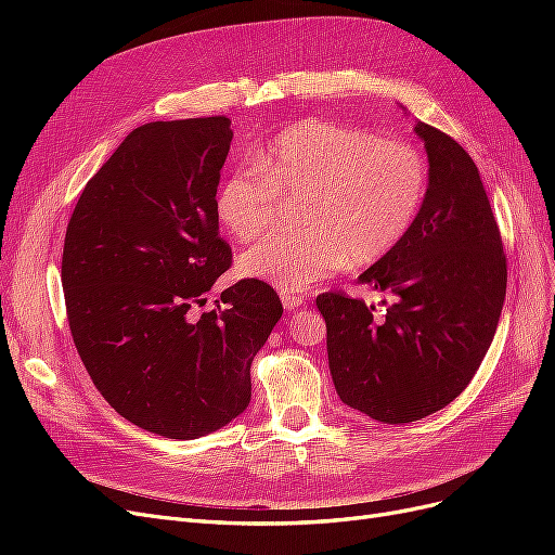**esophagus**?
Masks as SVG:
<instances>
[{"instance_id":"obj_1","label":"esophagus","mask_w":555,"mask_h":555,"mask_svg":"<svg viewBox=\"0 0 555 555\" xmlns=\"http://www.w3.org/2000/svg\"><path fill=\"white\" fill-rule=\"evenodd\" d=\"M280 300H282L284 310H296V308H300V306L306 304L304 296H298V294H289V292H282V294H280Z\"/></svg>"}]
</instances>
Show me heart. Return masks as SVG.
<instances>
[{"label":"heart","mask_w":555,"mask_h":555,"mask_svg":"<svg viewBox=\"0 0 555 555\" xmlns=\"http://www.w3.org/2000/svg\"><path fill=\"white\" fill-rule=\"evenodd\" d=\"M257 166L222 180L215 212L233 238L251 241L275 222L278 196H300V229L273 233L238 259L241 275L289 294L347 261L371 266L393 251L422 212L430 180L414 145L317 117L280 131Z\"/></svg>","instance_id":"1"}]
</instances>
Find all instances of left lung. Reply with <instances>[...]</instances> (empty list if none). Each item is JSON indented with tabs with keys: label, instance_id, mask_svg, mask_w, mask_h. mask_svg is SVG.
<instances>
[{
	"label": "left lung",
	"instance_id": "obj_1",
	"mask_svg": "<svg viewBox=\"0 0 555 555\" xmlns=\"http://www.w3.org/2000/svg\"><path fill=\"white\" fill-rule=\"evenodd\" d=\"M428 194L414 227L359 284L391 294L384 314L345 294L317 296L340 400L382 424L447 408L475 377L498 328L507 261L479 169L444 131L414 122Z\"/></svg>",
	"mask_w": 555,
	"mask_h": 555
}]
</instances>
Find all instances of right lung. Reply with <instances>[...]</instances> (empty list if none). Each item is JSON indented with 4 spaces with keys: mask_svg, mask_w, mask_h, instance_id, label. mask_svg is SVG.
Here are the masks:
<instances>
[{
    "mask_svg": "<svg viewBox=\"0 0 555 555\" xmlns=\"http://www.w3.org/2000/svg\"><path fill=\"white\" fill-rule=\"evenodd\" d=\"M231 139L224 115L137 127L66 227L62 289L82 363L117 414L173 440L245 412L251 359L282 317L259 280L194 312L231 266L215 212Z\"/></svg>",
    "mask_w": 555,
    "mask_h": 555,
    "instance_id": "add662e5",
    "label": "right lung"
}]
</instances>
